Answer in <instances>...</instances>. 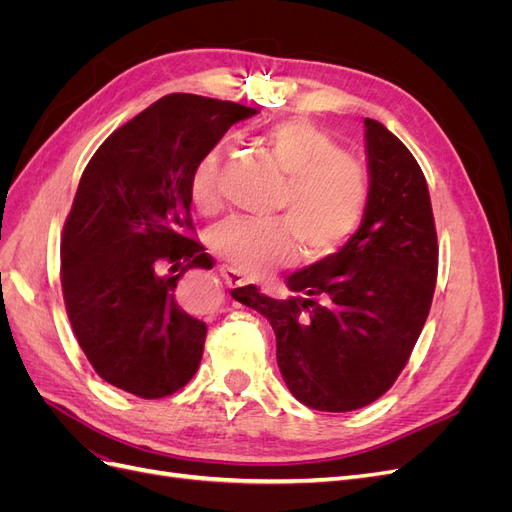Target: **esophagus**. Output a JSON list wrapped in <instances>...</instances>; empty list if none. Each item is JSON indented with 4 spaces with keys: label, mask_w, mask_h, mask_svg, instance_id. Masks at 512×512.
<instances>
[{
    "label": "esophagus",
    "mask_w": 512,
    "mask_h": 512,
    "mask_svg": "<svg viewBox=\"0 0 512 512\" xmlns=\"http://www.w3.org/2000/svg\"><path fill=\"white\" fill-rule=\"evenodd\" d=\"M220 275L224 277V282L230 286V288H235V286H243L245 284V275L243 273H239V271H235V269H230V267H220Z\"/></svg>",
    "instance_id": "esophagus-1"
}]
</instances>
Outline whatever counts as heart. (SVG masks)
<instances>
[{"mask_svg": "<svg viewBox=\"0 0 512 512\" xmlns=\"http://www.w3.org/2000/svg\"><path fill=\"white\" fill-rule=\"evenodd\" d=\"M265 145L288 177L273 209L277 220L232 218L209 232L211 252L247 275H265L297 256L318 262L337 254L361 228L369 207V179L361 162L314 123L292 119L273 126ZM222 156L211 151L196 166L190 198L198 213L222 209Z\"/></svg>", "mask_w": 512, "mask_h": 512, "instance_id": "heart-1", "label": "heart"}]
</instances>
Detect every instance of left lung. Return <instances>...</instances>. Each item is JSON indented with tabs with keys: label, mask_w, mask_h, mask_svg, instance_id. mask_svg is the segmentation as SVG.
I'll return each instance as SVG.
<instances>
[{
	"label": "left lung",
	"mask_w": 512,
	"mask_h": 512,
	"mask_svg": "<svg viewBox=\"0 0 512 512\" xmlns=\"http://www.w3.org/2000/svg\"><path fill=\"white\" fill-rule=\"evenodd\" d=\"M369 207L337 254L288 275V299L256 286L232 299L275 331L277 367L301 404L359 410L391 389L421 335L438 277V237L421 166L380 121L365 119Z\"/></svg>",
	"instance_id": "8db88e82"
}]
</instances>
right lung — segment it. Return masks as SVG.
<instances>
[{"instance_id":"1","label":"right lung","mask_w":512,"mask_h":512,"mask_svg":"<svg viewBox=\"0 0 512 512\" xmlns=\"http://www.w3.org/2000/svg\"><path fill=\"white\" fill-rule=\"evenodd\" d=\"M256 108L170 94L115 130L89 160L61 235V290L96 374L143 399L173 395L203 359L207 324L177 284L213 258L192 239L190 183L232 123Z\"/></svg>"}]
</instances>
